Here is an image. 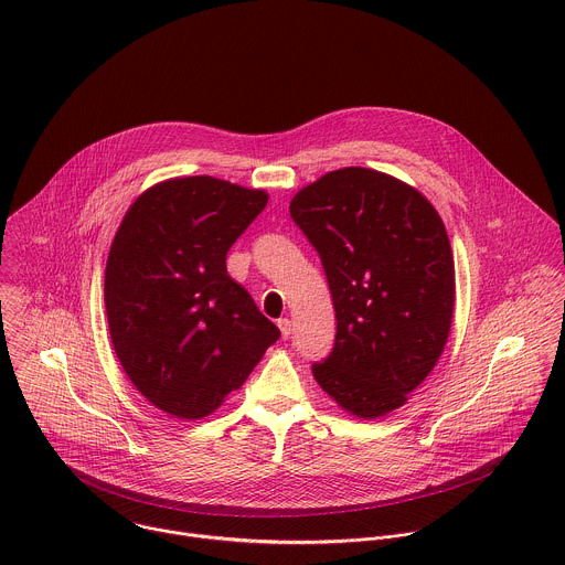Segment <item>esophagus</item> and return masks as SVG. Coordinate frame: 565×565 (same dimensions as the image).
I'll return each mask as SVG.
<instances>
[{
  "label": "esophagus",
  "instance_id": "esophagus-1",
  "mask_svg": "<svg viewBox=\"0 0 565 565\" xmlns=\"http://www.w3.org/2000/svg\"><path fill=\"white\" fill-rule=\"evenodd\" d=\"M278 328H280V334H282V339H289L291 337V322L287 320V318H282V320H278Z\"/></svg>",
  "mask_w": 565,
  "mask_h": 565
}]
</instances>
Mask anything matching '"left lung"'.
Returning <instances> with one entry per match:
<instances>
[{
    "mask_svg": "<svg viewBox=\"0 0 565 565\" xmlns=\"http://www.w3.org/2000/svg\"><path fill=\"white\" fill-rule=\"evenodd\" d=\"M328 278L337 334L313 376L361 419L403 406L433 372L455 313V260L435 206L365 167L328 171L289 204Z\"/></svg>",
    "mask_w": 565,
    "mask_h": 565,
    "instance_id": "8db88e82",
    "label": "left lung"
}]
</instances>
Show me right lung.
<instances>
[{"instance_id": "add662e5", "label": "right lung", "mask_w": 565, "mask_h": 565, "mask_svg": "<svg viewBox=\"0 0 565 565\" xmlns=\"http://www.w3.org/2000/svg\"><path fill=\"white\" fill-rule=\"evenodd\" d=\"M267 200L211 175L171 178L132 202L113 239L104 302L115 354L173 417L211 415L280 337L226 269Z\"/></svg>"}]
</instances>
